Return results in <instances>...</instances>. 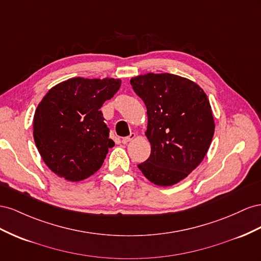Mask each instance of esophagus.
Segmentation results:
<instances>
[{"mask_svg": "<svg viewBox=\"0 0 261 261\" xmlns=\"http://www.w3.org/2000/svg\"><path fill=\"white\" fill-rule=\"evenodd\" d=\"M136 138V133H131V135L129 136V137H125V138H122V140H121V142L123 143V144H128L129 142H131V141Z\"/></svg>", "mask_w": 261, "mask_h": 261, "instance_id": "34e87169", "label": "esophagus"}]
</instances>
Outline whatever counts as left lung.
Here are the masks:
<instances>
[{
  "mask_svg": "<svg viewBox=\"0 0 261 261\" xmlns=\"http://www.w3.org/2000/svg\"><path fill=\"white\" fill-rule=\"evenodd\" d=\"M146 106L151 154L139 169L151 182L167 187L187 177L203 161L214 135L206 94L195 82L169 73L130 80Z\"/></svg>",
  "mask_w": 261,
  "mask_h": 261,
  "instance_id": "1",
  "label": "left lung"
}]
</instances>
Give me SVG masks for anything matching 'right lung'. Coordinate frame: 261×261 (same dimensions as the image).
<instances>
[{
	"instance_id": "add662e5",
	"label": "right lung",
	"mask_w": 261,
	"mask_h": 261,
	"mask_svg": "<svg viewBox=\"0 0 261 261\" xmlns=\"http://www.w3.org/2000/svg\"><path fill=\"white\" fill-rule=\"evenodd\" d=\"M120 85L119 79L73 77L44 95L34 116V139L56 175L80 181L101 167L115 142L100 108Z\"/></svg>"
}]
</instances>
